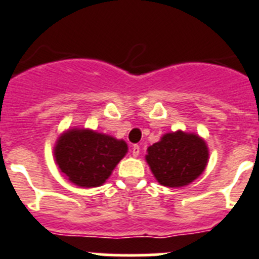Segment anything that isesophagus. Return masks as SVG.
<instances>
[{
	"label": "esophagus",
	"mask_w": 259,
	"mask_h": 259,
	"mask_svg": "<svg viewBox=\"0 0 259 259\" xmlns=\"http://www.w3.org/2000/svg\"><path fill=\"white\" fill-rule=\"evenodd\" d=\"M139 152H141V148H139V146L138 145H134L132 147V155L134 157H137V156H139Z\"/></svg>",
	"instance_id": "esophagus-1"
}]
</instances>
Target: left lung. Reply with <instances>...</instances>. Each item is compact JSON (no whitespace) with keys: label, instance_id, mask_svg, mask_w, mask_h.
<instances>
[{"label":"left lung","instance_id":"obj_1","mask_svg":"<svg viewBox=\"0 0 259 259\" xmlns=\"http://www.w3.org/2000/svg\"><path fill=\"white\" fill-rule=\"evenodd\" d=\"M146 156L154 176L161 185L179 188L194 181L204 170L208 159L203 139L183 132L168 133L150 146Z\"/></svg>","mask_w":259,"mask_h":259}]
</instances>
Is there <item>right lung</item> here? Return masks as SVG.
<instances>
[{"instance_id": "1", "label": "right lung", "mask_w": 259, "mask_h": 259, "mask_svg": "<svg viewBox=\"0 0 259 259\" xmlns=\"http://www.w3.org/2000/svg\"><path fill=\"white\" fill-rule=\"evenodd\" d=\"M126 151L123 141L92 130L74 129L60 137L55 157L71 183L82 188H95L105 183Z\"/></svg>"}]
</instances>
